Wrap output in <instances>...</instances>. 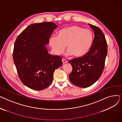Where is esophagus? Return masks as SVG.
I'll return each mask as SVG.
<instances>
[{
    "mask_svg": "<svg viewBox=\"0 0 122 122\" xmlns=\"http://www.w3.org/2000/svg\"><path fill=\"white\" fill-rule=\"evenodd\" d=\"M62 62H63V63L64 64H65V63H67V62H68V61H67L66 60L64 59H62Z\"/></svg>",
    "mask_w": 122,
    "mask_h": 122,
    "instance_id": "esophagus-1",
    "label": "esophagus"
}]
</instances>
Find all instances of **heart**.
Instances as JSON below:
<instances>
[{"instance_id":"heart-1","label":"heart","mask_w":122,"mask_h":122,"mask_svg":"<svg viewBox=\"0 0 122 122\" xmlns=\"http://www.w3.org/2000/svg\"><path fill=\"white\" fill-rule=\"evenodd\" d=\"M93 41V36L91 30L74 25L63 28L58 36H51L49 44L56 55L62 54L67 45L68 50L66 55L74 54L76 57H81L90 49Z\"/></svg>"}]
</instances>
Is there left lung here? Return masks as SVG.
Segmentation results:
<instances>
[{
  "label": "left lung",
  "instance_id": "8db88e82",
  "mask_svg": "<svg viewBox=\"0 0 122 122\" xmlns=\"http://www.w3.org/2000/svg\"><path fill=\"white\" fill-rule=\"evenodd\" d=\"M89 25L95 35L90 49L84 56L69 61L73 67L70 81L82 88L91 86L100 77L107 54V44L103 33L95 25Z\"/></svg>",
  "mask_w": 122,
  "mask_h": 122
}]
</instances>
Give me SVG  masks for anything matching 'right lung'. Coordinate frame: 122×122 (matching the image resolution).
I'll use <instances>...</instances> for the list:
<instances>
[{
	"label": "right lung",
	"mask_w": 122,
	"mask_h": 122,
	"mask_svg": "<svg viewBox=\"0 0 122 122\" xmlns=\"http://www.w3.org/2000/svg\"><path fill=\"white\" fill-rule=\"evenodd\" d=\"M57 27L52 22L30 25L15 42L13 57L19 78L32 89L47 87L52 81L55 70L63 64L62 57L49 54L45 46Z\"/></svg>",
	"instance_id": "right-lung-1"
}]
</instances>
